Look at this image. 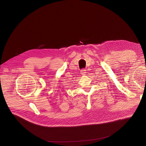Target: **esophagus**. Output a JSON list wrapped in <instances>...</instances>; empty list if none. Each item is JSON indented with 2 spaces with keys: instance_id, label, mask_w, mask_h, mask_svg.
Returning a JSON list of instances; mask_svg holds the SVG:
<instances>
[{
  "instance_id": "1",
  "label": "esophagus",
  "mask_w": 146,
  "mask_h": 146,
  "mask_svg": "<svg viewBox=\"0 0 146 146\" xmlns=\"http://www.w3.org/2000/svg\"><path fill=\"white\" fill-rule=\"evenodd\" d=\"M80 73L82 75H85L86 74V70H85V69H82V70L80 71Z\"/></svg>"
}]
</instances>
